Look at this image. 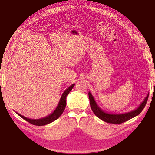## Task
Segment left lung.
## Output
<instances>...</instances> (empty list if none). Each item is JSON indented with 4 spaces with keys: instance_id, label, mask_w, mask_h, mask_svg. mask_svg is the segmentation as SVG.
<instances>
[{
    "instance_id": "obj_1",
    "label": "left lung",
    "mask_w": 155,
    "mask_h": 155,
    "mask_svg": "<svg viewBox=\"0 0 155 155\" xmlns=\"http://www.w3.org/2000/svg\"><path fill=\"white\" fill-rule=\"evenodd\" d=\"M88 96L89 100H90V105L91 109L94 113V114L97 117H98L100 119L107 123L120 124L125 122V121H128L140 114V112L143 110V108L145 107V105H146V103L149 97V94L147 95V96L145 97L143 101L140 104V105L137 108V109L130 112H125V113L121 114H112L108 113V112H105L98 106L94 97H93L92 94L90 92H88Z\"/></svg>"
}]
</instances>
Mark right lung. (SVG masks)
<instances>
[{"mask_svg": "<svg viewBox=\"0 0 155 155\" xmlns=\"http://www.w3.org/2000/svg\"><path fill=\"white\" fill-rule=\"evenodd\" d=\"M74 85H75L74 83L72 84V85H70L68 88H67L66 90L64 91L61 97L60 98V100L59 101V104L57 107L55 108V109L54 110V111L52 112V113H51L47 116L44 117V118H42L40 119H30L20 114L19 113H18V112H16V113L18 116H21L22 118L25 120L27 121H28L29 123L35 125L42 126V125H45L53 122L54 121L56 120L58 118H59V116L63 114V112L65 109V107H66V105H67V96L69 94V92L72 91V89L73 88Z\"/></svg>", "mask_w": 155, "mask_h": 155, "instance_id": "1", "label": "right lung"}]
</instances>
